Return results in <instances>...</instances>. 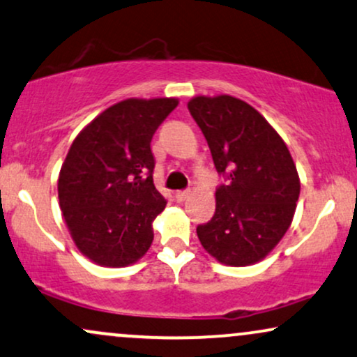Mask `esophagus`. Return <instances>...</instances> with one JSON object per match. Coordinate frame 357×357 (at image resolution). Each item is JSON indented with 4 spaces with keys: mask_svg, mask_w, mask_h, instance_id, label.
<instances>
[{
    "mask_svg": "<svg viewBox=\"0 0 357 357\" xmlns=\"http://www.w3.org/2000/svg\"><path fill=\"white\" fill-rule=\"evenodd\" d=\"M191 195V191L190 190H183V191H176V199L178 201H184L186 199L188 196Z\"/></svg>",
    "mask_w": 357,
    "mask_h": 357,
    "instance_id": "34e87169",
    "label": "esophagus"
}]
</instances>
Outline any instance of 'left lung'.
<instances>
[{
    "label": "left lung",
    "instance_id": "1",
    "mask_svg": "<svg viewBox=\"0 0 357 357\" xmlns=\"http://www.w3.org/2000/svg\"><path fill=\"white\" fill-rule=\"evenodd\" d=\"M188 109L208 141L216 171V213L196 227L222 264H255L286 234L298 203L299 176L282 137L238 98L197 96Z\"/></svg>",
    "mask_w": 357,
    "mask_h": 357
}]
</instances>
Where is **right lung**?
Here are the masks:
<instances>
[{"instance_id":"obj_1","label":"right lung","mask_w":357,"mask_h":357,"mask_svg":"<svg viewBox=\"0 0 357 357\" xmlns=\"http://www.w3.org/2000/svg\"><path fill=\"white\" fill-rule=\"evenodd\" d=\"M178 106L174 98L124 100L73 141L58 179L59 208L73 241L100 266L136 263L153 243L166 206L153 183L151 139Z\"/></svg>"}]
</instances>
